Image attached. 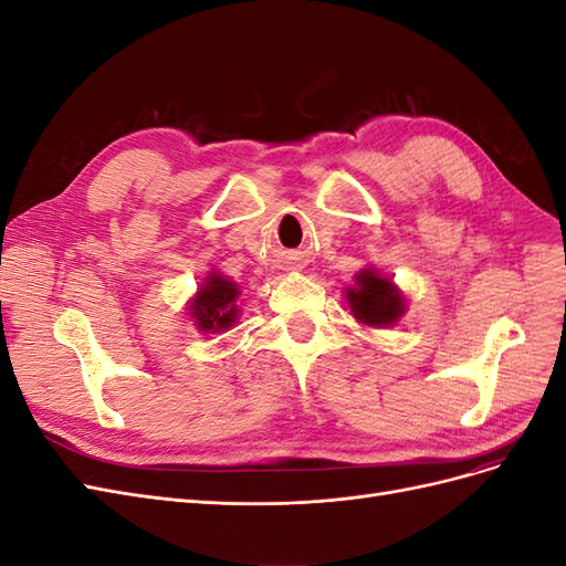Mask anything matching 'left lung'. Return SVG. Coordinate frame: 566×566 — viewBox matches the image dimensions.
Segmentation results:
<instances>
[{
	"mask_svg": "<svg viewBox=\"0 0 566 566\" xmlns=\"http://www.w3.org/2000/svg\"><path fill=\"white\" fill-rule=\"evenodd\" d=\"M345 300L352 316L368 328H391L406 314V295L391 279L375 266L354 273V285L345 287Z\"/></svg>",
	"mask_w": 566,
	"mask_h": 566,
	"instance_id": "1",
	"label": "left lung"
}]
</instances>
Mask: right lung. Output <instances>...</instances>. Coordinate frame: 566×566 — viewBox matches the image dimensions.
Instances as JSON below:
<instances>
[{"mask_svg":"<svg viewBox=\"0 0 566 566\" xmlns=\"http://www.w3.org/2000/svg\"><path fill=\"white\" fill-rule=\"evenodd\" d=\"M238 297H241V285L212 269L205 273L193 297L186 302V316L193 321L198 333H227L241 318Z\"/></svg>","mask_w":566,"mask_h":566,"instance_id":"right-lung-1","label":"right lung"}]
</instances>
